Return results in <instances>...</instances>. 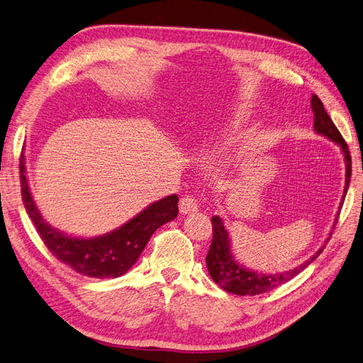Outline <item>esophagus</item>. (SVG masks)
<instances>
[{
	"label": "esophagus",
	"instance_id": "esophagus-1",
	"mask_svg": "<svg viewBox=\"0 0 363 363\" xmlns=\"http://www.w3.org/2000/svg\"><path fill=\"white\" fill-rule=\"evenodd\" d=\"M197 208H199V205H197L196 199H194L193 196H184V197H181V201H179V211H181L182 214L196 213Z\"/></svg>",
	"mask_w": 363,
	"mask_h": 363
}]
</instances>
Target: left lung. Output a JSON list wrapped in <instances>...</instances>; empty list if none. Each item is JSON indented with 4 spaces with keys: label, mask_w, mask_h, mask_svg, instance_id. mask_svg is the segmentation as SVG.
<instances>
[{
    "label": "left lung",
    "mask_w": 363,
    "mask_h": 363,
    "mask_svg": "<svg viewBox=\"0 0 363 363\" xmlns=\"http://www.w3.org/2000/svg\"><path fill=\"white\" fill-rule=\"evenodd\" d=\"M311 107L313 111V128L315 133H318L320 135H324L332 142H335L339 147H341L344 160H345V186H344V196L342 201L347 194L348 190V184L350 178H352V155H350L348 146L345 143V140L342 138L341 133L337 131V128L332 122L330 116L327 114L323 102L317 95H312L311 98ZM342 205V203H341ZM339 205V208H341ZM337 221V218H336ZM335 221V223H336ZM213 223V241L211 245H209V252L206 255V267L209 276L213 277L214 282L220 285L225 291L232 292V294L237 296H258L264 294V292L272 291L273 288L282 285L292 277H296L300 272L305 270V268L313 262L321 255L324 250V245L327 241L330 240V237L327 238L325 244L323 247L312 255V258L298 265L294 270H289L285 273H277V274H264L258 272H252L249 268H245L244 265H240L235 258H233L232 250H230V241L228 230L225 229L223 221L218 216H214L211 218ZM335 229V225H333Z\"/></svg>",
    "instance_id": "1"
}]
</instances>
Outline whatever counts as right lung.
I'll return each instance as SVG.
<instances>
[{
  "instance_id": "1",
  "label": "right lung",
  "mask_w": 363,
  "mask_h": 363,
  "mask_svg": "<svg viewBox=\"0 0 363 363\" xmlns=\"http://www.w3.org/2000/svg\"><path fill=\"white\" fill-rule=\"evenodd\" d=\"M19 170L22 202L45 245L58 261L83 276L110 279L125 274L142 255L152 233L178 216V196L172 194L150 203L123 226L105 235L93 238L69 237L42 218L26 177L24 155H21Z\"/></svg>"
}]
</instances>
